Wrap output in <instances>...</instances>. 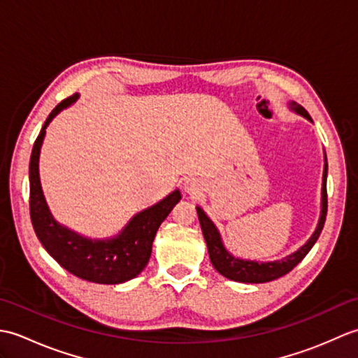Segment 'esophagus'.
I'll return each mask as SVG.
<instances>
[{"instance_id":"1","label":"esophagus","mask_w":358,"mask_h":358,"mask_svg":"<svg viewBox=\"0 0 358 358\" xmlns=\"http://www.w3.org/2000/svg\"><path fill=\"white\" fill-rule=\"evenodd\" d=\"M185 189H186L187 194L196 195V194L200 192V183L196 180H187L186 183H185Z\"/></svg>"}]
</instances>
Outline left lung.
Returning <instances> with one entry per match:
<instances>
[{
    "mask_svg": "<svg viewBox=\"0 0 358 358\" xmlns=\"http://www.w3.org/2000/svg\"><path fill=\"white\" fill-rule=\"evenodd\" d=\"M292 108L299 112L300 115L308 118L309 121H313L309 113L305 110V108H301L300 104L294 103ZM326 177H328V163H324L323 189H322V215H320V222H318L315 232L313 234V237L308 240L305 246H301L299 250H296V252L287 255L286 258H283V260H278V262L258 263V262L240 260V258L232 257L224 249L215 224L210 222L209 217L204 214L201 208H196V214H199L201 231H203L204 240H206V245H208L210 263L214 264V268L220 273H222L223 277L234 280V281H240V283H266V281L277 280L280 277L286 275L287 272H291L295 266L308 255V252L313 249L315 241L318 240V237H320V234H322V229H323L324 222H326V214H328V192H326Z\"/></svg>",
    "mask_w": 358,
    "mask_h": 358,
    "instance_id": "1",
    "label": "left lung"
}]
</instances>
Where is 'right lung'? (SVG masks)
<instances>
[{"instance_id":"1","label":"right lung","mask_w":358,"mask_h":358,"mask_svg":"<svg viewBox=\"0 0 358 358\" xmlns=\"http://www.w3.org/2000/svg\"><path fill=\"white\" fill-rule=\"evenodd\" d=\"M77 98L78 95H72L57 104L35 140L29 166L30 220L44 249L75 277L100 285L124 283L146 268L158 227L180 201L181 195L180 191H173L154 206L138 212L121 234L110 240H89L59 226L52 218L44 201L38 175V158L45 127L59 110Z\"/></svg>"}]
</instances>
